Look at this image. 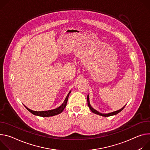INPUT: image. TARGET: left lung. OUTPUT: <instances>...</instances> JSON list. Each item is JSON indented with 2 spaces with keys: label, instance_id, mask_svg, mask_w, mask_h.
<instances>
[{
  "label": "left lung",
  "instance_id": "8db88e82",
  "mask_svg": "<svg viewBox=\"0 0 150 150\" xmlns=\"http://www.w3.org/2000/svg\"><path fill=\"white\" fill-rule=\"evenodd\" d=\"M87 100H88V107H89L90 110L92 111V112L95 113V114H96L98 115H101V116H104V117H108V116H111V115H115L118 114L119 112H120L121 111H122L123 110V108H125V107L126 105H125L123 108H122L121 109L117 110V111H114V112H110V113H108V114H102L101 112H98V111H96V110H95L94 108H93L91 104H90V103H89V95H88V98H87Z\"/></svg>",
  "mask_w": 150,
  "mask_h": 150
}]
</instances>
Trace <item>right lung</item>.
I'll return each mask as SVG.
<instances>
[{
    "label": "right lung",
    "mask_w": 150,
    "mask_h": 150,
    "mask_svg": "<svg viewBox=\"0 0 150 150\" xmlns=\"http://www.w3.org/2000/svg\"><path fill=\"white\" fill-rule=\"evenodd\" d=\"M70 93H71V91L69 92L67 96H66L65 99L64 100V103L61 104V105H60L59 107H58L55 109H54V110H48V111H33V110L29 109L25 105H24V107L26 108V109L28 111H30L31 113H32L33 114H34L35 115L41 116V117H50V116L60 114L64 110L65 107L67 105V103L68 98H69V95Z\"/></svg>",
    "instance_id": "1"
}]
</instances>
